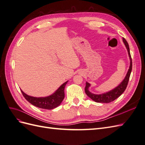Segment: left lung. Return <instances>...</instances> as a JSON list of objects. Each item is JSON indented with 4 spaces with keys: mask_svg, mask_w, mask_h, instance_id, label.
<instances>
[{
    "mask_svg": "<svg viewBox=\"0 0 145 145\" xmlns=\"http://www.w3.org/2000/svg\"><path fill=\"white\" fill-rule=\"evenodd\" d=\"M123 42L126 48L127 51L128 52L129 57L130 59V66L127 72L126 75L120 83V85H118L115 88L111 90L110 91L106 92V93H103V94H95L91 93L89 91V88L91 86L90 83L88 82H86V86H85V93L86 95L90 97L92 100H94V102H97V103H109L111 102L112 101L115 100L116 99H117L119 96H120L125 91L127 85H128V83L129 82V77L131 75V71H132V59H131V56L130 54V50H129V47L128 42L126 40L125 38H123Z\"/></svg>",
    "mask_w": 145,
    "mask_h": 145,
    "instance_id": "obj_1",
    "label": "left lung"
}]
</instances>
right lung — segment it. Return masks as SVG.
Returning <instances> with one entry per match:
<instances>
[{"mask_svg": "<svg viewBox=\"0 0 145 145\" xmlns=\"http://www.w3.org/2000/svg\"><path fill=\"white\" fill-rule=\"evenodd\" d=\"M68 81L61 85L54 93L45 97H35L26 94L21 90L24 97L28 102L34 106L45 109H52L57 107L60 105L65 97L64 89Z\"/></svg>", "mask_w": 145, "mask_h": 145, "instance_id": "1", "label": "right lung"}]
</instances>
